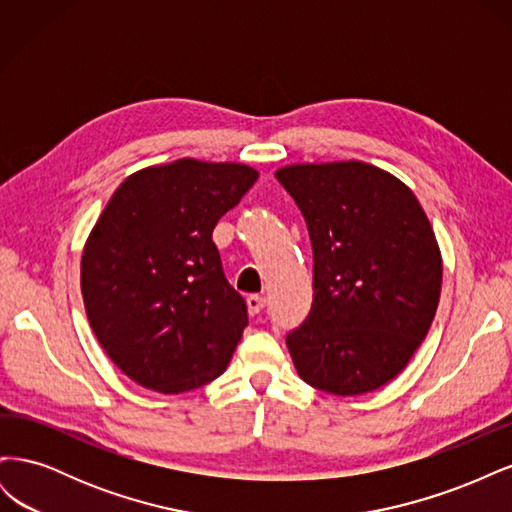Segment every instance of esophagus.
Instances as JSON below:
<instances>
[{"label": "esophagus", "mask_w": 512, "mask_h": 512, "mask_svg": "<svg viewBox=\"0 0 512 512\" xmlns=\"http://www.w3.org/2000/svg\"><path fill=\"white\" fill-rule=\"evenodd\" d=\"M262 307H265V299L258 297V294H250V297H247V312H250V316L260 314Z\"/></svg>", "instance_id": "obj_1"}]
</instances>
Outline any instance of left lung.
Listing matches in <instances>:
<instances>
[{"instance_id":"1","label":"left lung","mask_w":512,"mask_h":512,"mask_svg":"<svg viewBox=\"0 0 512 512\" xmlns=\"http://www.w3.org/2000/svg\"><path fill=\"white\" fill-rule=\"evenodd\" d=\"M314 252V303L286 337L299 376L331 395L376 391L404 369L436 316L442 256L414 192L359 160L275 173Z\"/></svg>"}]
</instances>
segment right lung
<instances>
[{
	"label": "right lung",
	"mask_w": 512,
	"mask_h": 512,
	"mask_svg": "<svg viewBox=\"0 0 512 512\" xmlns=\"http://www.w3.org/2000/svg\"><path fill=\"white\" fill-rule=\"evenodd\" d=\"M258 179L237 162L183 158L138 170L108 200L83 250L81 292L100 346L164 395L224 374L247 307L211 235Z\"/></svg>",
	"instance_id": "right-lung-1"
}]
</instances>
